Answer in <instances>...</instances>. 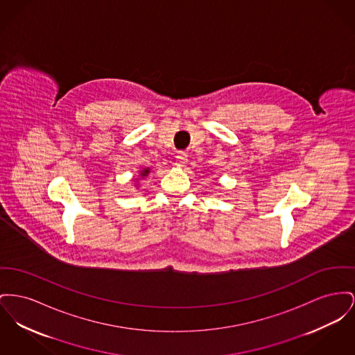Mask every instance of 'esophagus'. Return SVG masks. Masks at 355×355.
Instances as JSON below:
<instances>
[{"mask_svg":"<svg viewBox=\"0 0 355 355\" xmlns=\"http://www.w3.org/2000/svg\"><path fill=\"white\" fill-rule=\"evenodd\" d=\"M175 158H177V162H175V164H177L178 166H185V165L188 164V155H187L185 153H180Z\"/></svg>","mask_w":355,"mask_h":355,"instance_id":"esophagus-1","label":"esophagus"}]
</instances>
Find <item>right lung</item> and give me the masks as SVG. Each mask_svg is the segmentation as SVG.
<instances>
[{
	"instance_id": "1",
	"label": "right lung",
	"mask_w": 355,
	"mask_h": 355,
	"mask_svg": "<svg viewBox=\"0 0 355 355\" xmlns=\"http://www.w3.org/2000/svg\"><path fill=\"white\" fill-rule=\"evenodd\" d=\"M150 171H151V168H150V167H145L144 170H141V171H139V178H135V184H137V187H138V181H139V180L146 178Z\"/></svg>"
}]
</instances>
